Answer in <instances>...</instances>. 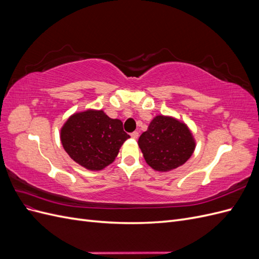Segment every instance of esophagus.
Returning a JSON list of instances; mask_svg holds the SVG:
<instances>
[{"instance_id":"1","label":"esophagus","mask_w":259,"mask_h":259,"mask_svg":"<svg viewBox=\"0 0 259 259\" xmlns=\"http://www.w3.org/2000/svg\"><path fill=\"white\" fill-rule=\"evenodd\" d=\"M131 137L134 138V139H137L138 138V132H133L131 134Z\"/></svg>"}]
</instances>
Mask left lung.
<instances>
[{
  "label": "left lung",
  "mask_w": 259,
  "mask_h": 259,
  "mask_svg": "<svg viewBox=\"0 0 259 259\" xmlns=\"http://www.w3.org/2000/svg\"><path fill=\"white\" fill-rule=\"evenodd\" d=\"M149 166L167 171L183 165L192 155L195 143L187 125L171 116L156 115L138 139Z\"/></svg>",
  "instance_id": "left-lung-1"
}]
</instances>
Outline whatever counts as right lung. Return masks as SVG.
I'll return each mask as SVG.
<instances>
[{
  "mask_svg": "<svg viewBox=\"0 0 259 259\" xmlns=\"http://www.w3.org/2000/svg\"><path fill=\"white\" fill-rule=\"evenodd\" d=\"M128 138L121 120L92 109L72 114L60 131L62 147L70 158L90 170L111 164Z\"/></svg>",
  "mask_w": 259,
  "mask_h": 259,
  "instance_id": "1",
  "label": "right lung"
}]
</instances>
